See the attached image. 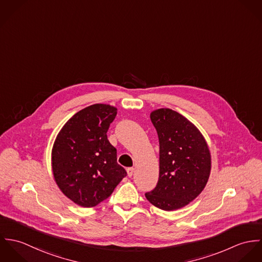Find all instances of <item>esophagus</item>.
Instances as JSON below:
<instances>
[{"instance_id":"esophagus-1","label":"esophagus","mask_w":262,"mask_h":262,"mask_svg":"<svg viewBox=\"0 0 262 262\" xmlns=\"http://www.w3.org/2000/svg\"><path fill=\"white\" fill-rule=\"evenodd\" d=\"M133 173H134V168H133V167H128V168H127V174H128V177L131 178V177L133 176Z\"/></svg>"}]
</instances>
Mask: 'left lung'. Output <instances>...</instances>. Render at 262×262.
Segmentation results:
<instances>
[{
  "label": "left lung",
  "mask_w": 262,
  "mask_h": 262,
  "mask_svg": "<svg viewBox=\"0 0 262 262\" xmlns=\"http://www.w3.org/2000/svg\"><path fill=\"white\" fill-rule=\"evenodd\" d=\"M159 140V179L145 193L158 209L174 211L188 205L205 188L211 172V152L201 131L171 109L150 113Z\"/></svg>",
  "instance_id": "8db88e82"
}]
</instances>
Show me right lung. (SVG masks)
I'll return each instance as SVG.
<instances>
[{"instance_id": "1", "label": "right lung", "mask_w": 262, "mask_h": 262, "mask_svg": "<svg viewBox=\"0 0 262 262\" xmlns=\"http://www.w3.org/2000/svg\"><path fill=\"white\" fill-rule=\"evenodd\" d=\"M117 108L95 104L75 114L57 134L51 166L56 185L75 204L92 208L108 199L127 172L117 163L107 132Z\"/></svg>"}]
</instances>
